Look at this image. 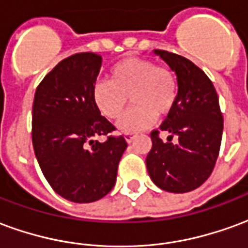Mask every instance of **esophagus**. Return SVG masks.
Segmentation results:
<instances>
[{"instance_id": "34e87169", "label": "esophagus", "mask_w": 248, "mask_h": 248, "mask_svg": "<svg viewBox=\"0 0 248 248\" xmlns=\"http://www.w3.org/2000/svg\"><path fill=\"white\" fill-rule=\"evenodd\" d=\"M134 133H130V131H127V133H124V140H127V142H131V140H134Z\"/></svg>"}]
</instances>
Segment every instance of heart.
<instances>
[{"label":"heart","instance_id":"b5f03b06","mask_svg":"<svg viewBox=\"0 0 248 248\" xmlns=\"http://www.w3.org/2000/svg\"><path fill=\"white\" fill-rule=\"evenodd\" d=\"M179 81L171 67L156 65L149 58H126L110 69V79L98 81L93 99L106 118L118 119L130 102L134 108L119 121L124 131L149 127L158 117H166L177 105Z\"/></svg>","mask_w":248,"mask_h":248}]
</instances>
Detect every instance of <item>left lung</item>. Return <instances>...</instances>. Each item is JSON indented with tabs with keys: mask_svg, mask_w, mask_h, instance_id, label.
Returning a JSON list of instances; mask_svg holds the SVG:
<instances>
[{
	"mask_svg": "<svg viewBox=\"0 0 248 248\" xmlns=\"http://www.w3.org/2000/svg\"><path fill=\"white\" fill-rule=\"evenodd\" d=\"M154 51L177 73L179 95L159 130L150 133L153 147L146 158L149 175L162 190L192 191L207 181L218 159L223 133L218 94L206 73L186 57ZM161 131L169 133L167 141L160 140Z\"/></svg>",
	"mask_w": 248,
	"mask_h": 248,
	"instance_id": "8db88e82",
	"label": "left lung"
}]
</instances>
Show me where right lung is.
Wrapping results in <instances>:
<instances>
[{
	"mask_svg": "<svg viewBox=\"0 0 248 248\" xmlns=\"http://www.w3.org/2000/svg\"><path fill=\"white\" fill-rule=\"evenodd\" d=\"M102 57L77 53L67 57L37 86L31 140L42 174L51 188L76 203L95 202L111 191L124 135L103 117L93 99ZM105 135L107 140L95 138Z\"/></svg>",
	"mask_w": 248,
	"mask_h": 248,
	"instance_id": "right-lung-1",
	"label": "right lung"
}]
</instances>
